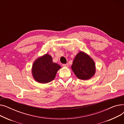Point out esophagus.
Listing matches in <instances>:
<instances>
[{"label":"esophagus","instance_id":"34e87169","mask_svg":"<svg viewBox=\"0 0 124 124\" xmlns=\"http://www.w3.org/2000/svg\"><path fill=\"white\" fill-rule=\"evenodd\" d=\"M62 66L63 67H68L69 66V64L68 63H67V64H64L62 65Z\"/></svg>","mask_w":124,"mask_h":124}]
</instances>
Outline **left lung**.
Returning <instances> with one entry per match:
<instances>
[{
  "mask_svg": "<svg viewBox=\"0 0 124 124\" xmlns=\"http://www.w3.org/2000/svg\"><path fill=\"white\" fill-rule=\"evenodd\" d=\"M75 75L81 80H87L95 73L94 61L87 54L79 52L75 56L71 66Z\"/></svg>",
  "mask_w": 124,
  "mask_h": 124,
  "instance_id": "obj_1",
  "label": "left lung"
}]
</instances>
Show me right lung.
Returning a JSON list of instances; mask_svg holds the SVG:
<instances>
[{
	"mask_svg": "<svg viewBox=\"0 0 124 124\" xmlns=\"http://www.w3.org/2000/svg\"><path fill=\"white\" fill-rule=\"evenodd\" d=\"M60 68L59 65L53 62L52 57L46 54L35 60L31 72L36 81L46 83L54 79L58 70Z\"/></svg>",
	"mask_w": 124,
	"mask_h": 124,
	"instance_id": "obj_1",
	"label": "right lung"
}]
</instances>
